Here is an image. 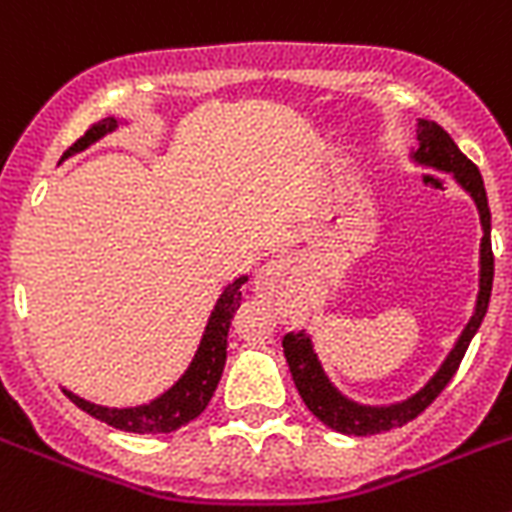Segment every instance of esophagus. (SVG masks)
Listing matches in <instances>:
<instances>
[{
  "instance_id": "34e87169",
  "label": "esophagus",
  "mask_w": 512,
  "mask_h": 512,
  "mask_svg": "<svg viewBox=\"0 0 512 512\" xmlns=\"http://www.w3.org/2000/svg\"><path fill=\"white\" fill-rule=\"evenodd\" d=\"M297 270L299 265L297 260H292V257H278V260H270L268 265H263V268L257 270L252 292H255V297H263V299L276 297L278 286L284 284L286 278H292Z\"/></svg>"
}]
</instances>
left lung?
I'll use <instances>...</instances> for the list:
<instances>
[{
  "mask_svg": "<svg viewBox=\"0 0 512 512\" xmlns=\"http://www.w3.org/2000/svg\"><path fill=\"white\" fill-rule=\"evenodd\" d=\"M410 160L418 168H431L450 173L452 181L473 199V205L479 210L481 220V247H479V294H476V305H473L471 321L465 323L460 331L458 342L452 344V350L436 368L434 376L418 389L415 394L405 397L400 402H389V405H363V402L350 400L334 386L323 368L321 357L315 352L313 336L299 331V334L284 336V357L292 371L294 386H297L299 397L307 405V410L326 423L328 429L339 431L347 436H371L384 434L397 426H405L413 421L415 415H421L431 402L439 397L444 386L450 384V378L458 371L460 360H463L468 344L479 331L484 321L489 297H492V278H494V257H492V213H489V202H486L484 178L479 168L473 165L468 157L458 149V144L450 139L434 120H418V144L410 149Z\"/></svg>",
  "mask_w": 512,
  "mask_h": 512,
  "instance_id": "1",
  "label": "left lung"
}]
</instances>
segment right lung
Here are the masks:
<instances>
[{
  "label": "right lung",
  "instance_id": "add662e5",
  "mask_svg": "<svg viewBox=\"0 0 512 512\" xmlns=\"http://www.w3.org/2000/svg\"><path fill=\"white\" fill-rule=\"evenodd\" d=\"M128 118H115L107 115L99 123L86 131L73 147L62 155V160L78 155L83 149H89L91 144H97L99 139H105L107 134L118 131L120 126H128ZM60 160V162H62ZM247 284V276H239L234 281H228L223 286V292L215 299V307L210 318L205 323L202 339L197 344V352L191 357V363L186 365V371L178 376L173 386H168L165 392L157 394L155 400L144 402V405L134 407H105L94 405V402L83 400L78 394L62 386V392L76 407H81L83 413H89L91 418L107 423L112 429L131 431V434H170V431L181 429L189 421H194L202 410L207 407L213 392L218 389V381L223 376V365H226V347H228V328H231V318L239 310L242 302V286Z\"/></svg>",
  "mask_w": 512,
  "mask_h": 512
}]
</instances>
